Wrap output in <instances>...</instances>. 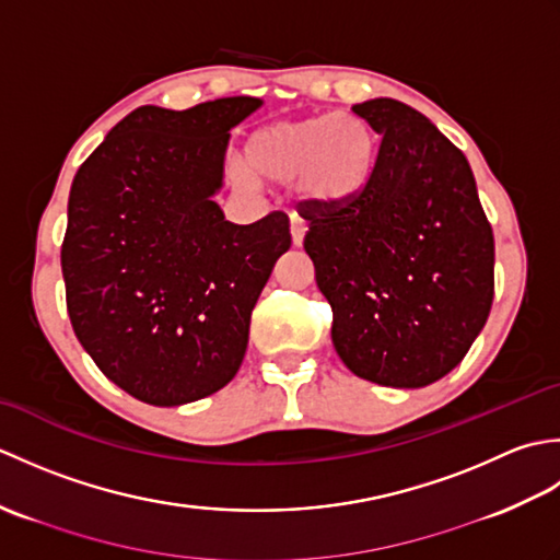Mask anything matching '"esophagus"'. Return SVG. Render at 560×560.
Returning <instances> with one entry per match:
<instances>
[{
    "label": "esophagus",
    "mask_w": 560,
    "mask_h": 560,
    "mask_svg": "<svg viewBox=\"0 0 560 560\" xmlns=\"http://www.w3.org/2000/svg\"><path fill=\"white\" fill-rule=\"evenodd\" d=\"M305 231H307V225L303 223V219L299 217V213H291V241H293L295 247L303 245Z\"/></svg>",
    "instance_id": "esophagus-1"
}]
</instances>
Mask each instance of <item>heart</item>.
<instances>
[{"instance_id": "1", "label": "heart", "mask_w": 560, "mask_h": 560, "mask_svg": "<svg viewBox=\"0 0 560 560\" xmlns=\"http://www.w3.org/2000/svg\"><path fill=\"white\" fill-rule=\"evenodd\" d=\"M373 165L375 141L368 125L351 115L323 113L255 129L233 177L243 185L293 180L301 199L341 209L365 192Z\"/></svg>"}]
</instances>
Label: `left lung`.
Here are the masks:
<instances>
[{
    "label": "left lung",
    "instance_id": "1",
    "mask_svg": "<svg viewBox=\"0 0 560 560\" xmlns=\"http://www.w3.org/2000/svg\"><path fill=\"white\" fill-rule=\"evenodd\" d=\"M380 135L365 192L305 205L303 247L335 313L331 343L368 383L419 389L457 368L493 303V231L469 161L395 98L351 108Z\"/></svg>",
    "mask_w": 560,
    "mask_h": 560
}]
</instances>
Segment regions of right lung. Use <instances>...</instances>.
I'll return each mask as SVG.
<instances>
[{"mask_svg": "<svg viewBox=\"0 0 560 560\" xmlns=\"http://www.w3.org/2000/svg\"><path fill=\"white\" fill-rule=\"evenodd\" d=\"M265 101L141 105L74 175L62 243L67 311L101 373L135 399L183 407L243 363L249 317L291 247L287 213L225 221L231 129Z\"/></svg>", "mask_w": 560, "mask_h": 560, "instance_id": "add662e5", "label": "right lung"}]
</instances>
